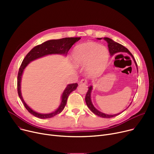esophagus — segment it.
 Returning a JSON list of instances; mask_svg holds the SVG:
<instances>
[{
	"label": "esophagus",
	"instance_id": "obj_1",
	"mask_svg": "<svg viewBox=\"0 0 154 154\" xmlns=\"http://www.w3.org/2000/svg\"><path fill=\"white\" fill-rule=\"evenodd\" d=\"M87 83V80L85 79H82L81 80H80V84H86Z\"/></svg>",
	"mask_w": 154,
	"mask_h": 154
}]
</instances>
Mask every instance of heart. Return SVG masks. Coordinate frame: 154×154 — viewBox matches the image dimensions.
<instances>
[{"mask_svg":"<svg viewBox=\"0 0 154 154\" xmlns=\"http://www.w3.org/2000/svg\"><path fill=\"white\" fill-rule=\"evenodd\" d=\"M109 56V51L106 47L91 42L77 45L73 50L72 58L77 67L86 66L87 75L93 77L103 71Z\"/></svg>","mask_w":154,"mask_h":154,"instance_id":"obj_1","label":"heart"}]
</instances>
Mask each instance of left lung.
Masks as SVG:
<instances>
[{
    "label": "left lung",
    "instance_id": "left-lung-1",
    "mask_svg": "<svg viewBox=\"0 0 154 154\" xmlns=\"http://www.w3.org/2000/svg\"><path fill=\"white\" fill-rule=\"evenodd\" d=\"M103 39L106 40V41L107 42L108 44V47H109V52H110V56H113L114 55L118 53V52H126L127 54H128L129 55H130L132 58L133 59L134 61V63L135 64L136 66V67H137V72H138V68H137V63L134 58V57L132 55V54L130 52V51H129L127 48H125L124 46H123L122 45H121L116 42H115L114 40H113L112 39L110 38H108V37H103V38H97V39L99 40H101V39ZM88 91L86 94V96H85V102H86V104L87 107H88V109H89L94 114L97 115L99 117H102V118H111V117H116L118 115H119L120 114H121V113L123 112L124 110H125L127 109L128 108V107L131 106V104L132 103V102L131 103V104L129 105L128 107L127 108H126L124 111L121 112L120 113H118V114H104V113L98 110L94 106V105L92 102V100H91V93H92V91L93 89V86L92 85H91L88 87Z\"/></svg>",
    "mask_w": 154,
    "mask_h": 154
}]
</instances>
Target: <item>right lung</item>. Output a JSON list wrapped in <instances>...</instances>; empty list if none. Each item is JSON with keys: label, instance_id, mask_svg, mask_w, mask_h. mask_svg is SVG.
<instances>
[{"label": "right lung", "instance_id": "add662e5", "mask_svg": "<svg viewBox=\"0 0 154 154\" xmlns=\"http://www.w3.org/2000/svg\"><path fill=\"white\" fill-rule=\"evenodd\" d=\"M80 39V37H66L60 39L47 40V41L42 43V44L38 45L34 47L27 54L26 57L23 59L18 73L17 92L19 97L23 103L26 109L29 111V113H30L31 114L34 116L35 117L39 119H48L53 117L55 116L60 114L63 110L65 106H66L69 94L72 91L76 89L78 84L77 83L68 84L61 95V102L58 108L51 113L41 114V113H38L32 110L25 102L22 97L21 93V80L24 69L26 68V67L31 62L48 55L57 54L66 56L73 44H74L75 42L79 41Z\"/></svg>", "mask_w": 154, "mask_h": 154}]
</instances>
